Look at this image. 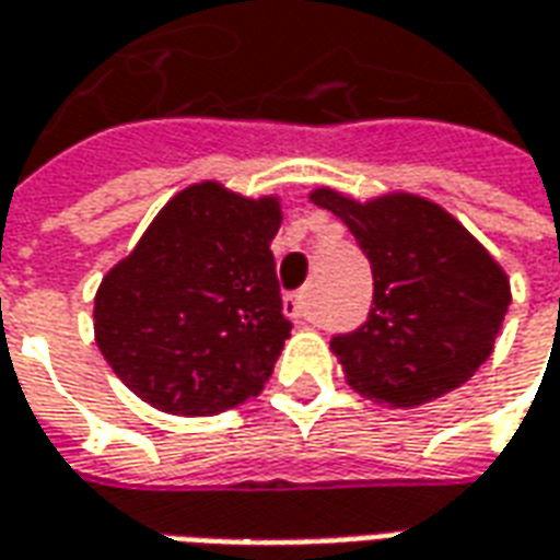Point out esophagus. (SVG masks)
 Returning a JSON list of instances; mask_svg holds the SVG:
<instances>
[{
	"instance_id": "1",
	"label": "esophagus",
	"mask_w": 560,
	"mask_h": 560,
	"mask_svg": "<svg viewBox=\"0 0 560 560\" xmlns=\"http://www.w3.org/2000/svg\"><path fill=\"white\" fill-rule=\"evenodd\" d=\"M284 315H291L296 320H312V306H308L306 291L288 293L284 296Z\"/></svg>"
}]
</instances>
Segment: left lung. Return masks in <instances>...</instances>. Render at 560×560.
I'll list each match as a JSON object with an SVG mask.
<instances>
[{
    "mask_svg": "<svg viewBox=\"0 0 560 560\" xmlns=\"http://www.w3.org/2000/svg\"><path fill=\"white\" fill-rule=\"evenodd\" d=\"M339 214L373 269V306L358 330L330 348L354 388L412 409L460 388L491 351L510 308V281L455 218L428 199L354 202L315 190Z\"/></svg>",
    "mask_w": 560,
    "mask_h": 560,
    "instance_id": "left-lung-1",
    "label": "left lung"
}]
</instances>
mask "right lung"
Wrapping results in <instances>:
<instances>
[{"label":"right lung","instance_id":"add662e5","mask_svg":"<svg viewBox=\"0 0 560 560\" xmlns=\"http://www.w3.org/2000/svg\"><path fill=\"white\" fill-rule=\"evenodd\" d=\"M281 209L214 182L182 190L96 291L93 330L127 388L172 416H218L257 397L291 320L276 257Z\"/></svg>","mask_w":560,"mask_h":560}]
</instances>
